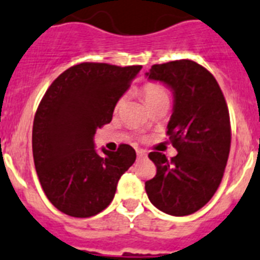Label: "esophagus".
I'll use <instances>...</instances> for the list:
<instances>
[{"mask_svg":"<svg viewBox=\"0 0 260 260\" xmlns=\"http://www.w3.org/2000/svg\"><path fill=\"white\" fill-rule=\"evenodd\" d=\"M137 155H138V157H145L147 156V152L143 151V150H138V151H137Z\"/></svg>","mask_w":260,"mask_h":260,"instance_id":"esophagus-1","label":"esophagus"}]
</instances>
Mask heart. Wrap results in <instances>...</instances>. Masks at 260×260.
Here are the masks:
<instances>
[{"instance_id": "heart-1", "label": "heart", "mask_w": 260, "mask_h": 260, "mask_svg": "<svg viewBox=\"0 0 260 260\" xmlns=\"http://www.w3.org/2000/svg\"><path fill=\"white\" fill-rule=\"evenodd\" d=\"M142 94H143V99H145L147 105H151V104L157 103V101H163V100H168L167 89L159 83H146L145 85H143V88H142ZM122 103H123V100L122 99H119L118 101L115 103V112L121 108Z\"/></svg>"}]
</instances>
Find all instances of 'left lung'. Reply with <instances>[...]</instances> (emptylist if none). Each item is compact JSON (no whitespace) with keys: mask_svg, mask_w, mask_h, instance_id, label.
<instances>
[{"mask_svg":"<svg viewBox=\"0 0 260 260\" xmlns=\"http://www.w3.org/2000/svg\"><path fill=\"white\" fill-rule=\"evenodd\" d=\"M146 76L174 93L167 134L177 150L171 160L161 152L148 154L156 175L146 181V192L161 212L188 216L212 199L222 180L232 142L228 105L214 76L196 61L155 64Z\"/></svg>","mask_w":260,"mask_h":260,"instance_id":"1","label":"left lung"}]
</instances>
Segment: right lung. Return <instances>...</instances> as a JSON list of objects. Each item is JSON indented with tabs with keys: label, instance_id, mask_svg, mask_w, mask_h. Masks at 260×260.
Segmentation results:
<instances>
[{
	"label": "right lung",
	"instance_id": "add662e5",
	"mask_svg": "<svg viewBox=\"0 0 260 260\" xmlns=\"http://www.w3.org/2000/svg\"><path fill=\"white\" fill-rule=\"evenodd\" d=\"M142 66L80 63L51 84L35 113L32 155L51 204L71 217L86 218L112 203L121 176L135 161V150L121 145L99 155L93 137L112 121L115 103Z\"/></svg>",
	"mask_w": 260,
	"mask_h": 260
}]
</instances>
